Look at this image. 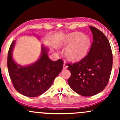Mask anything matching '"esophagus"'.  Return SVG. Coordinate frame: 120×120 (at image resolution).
Segmentation results:
<instances>
[{
  "mask_svg": "<svg viewBox=\"0 0 120 120\" xmlns=\"http://www.w3.org/2000/svg\"><path fill=\"white\" fill-rule=\"evenodd\" d=\"M67 68H68V66L67 65V64H65V63H64V65H63V69H66Z\"/></svg>",
  "mask_w": 120,
  "mask_h": 120,
  "instance_id": "obj_1",
  "label": "esophagus"
}]
</instances>
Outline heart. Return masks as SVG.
Returning a JSON list of instances; mask_svg holds the SVG:
<instances>
[{"mask_svg": "<svg viewBox=\"0 0 120 120\" xmlns=\"http://www.w3.org/2000/svg\"><path fill=\"white\" fill-rule=\"evenodd\" d=\"M91 45L90 38L87 35H82L80 32L67 34L61 40L60 46H68L65 55L71 61L81 60L86 55Z\"/></svg>", "mask_w": 120, "mask_h": 120, "instance_id": "obj_1", "label": "heart"}]
</instances>
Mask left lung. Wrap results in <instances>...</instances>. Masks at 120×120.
I'll return each mask as SVG.
<instances>
[{
	"label": "left lung",
	"mask_w": 120,
	"mask_h": 120,
	"mask_svg": "<svg viewBox=\"0 0 120 120\" xmlns=\"http://www.w3.org/2000/svg\"><path fill=\"white\" fill-rule=\"evenodd\" d=\"M93 42L87 56L73 64H67L71 76L68 84L75 93L91 96L100 93L108 84L113 57L109 42L104 34L90 26Z\"/></svg>",
	"instance_id": "8db88e82"
}]
</instances>
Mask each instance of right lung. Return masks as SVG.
I'll return each instance as SVG.
<instances>
[{
    "instance_id": "obj_1",
    "label": "right lung",
    "mask_w": 120,
    "mask_h": 120,
    "mask_svg": "<svg viewBox=\"0 0 120 120\" xmlns=\"http://www.w3.org/2000/svg\"><path fill=\"white\" fill-rule=\"evenodd\" d=\"M16 41H13L8 53L7 66L9 77L15 89L28 97H36L47 91L53 81L61 72L63 61L51 60L48 56L49 49L42 45L41 54L33 64L22 66L17 64L12 57Z\"/></svg>"
}]
</instances>
